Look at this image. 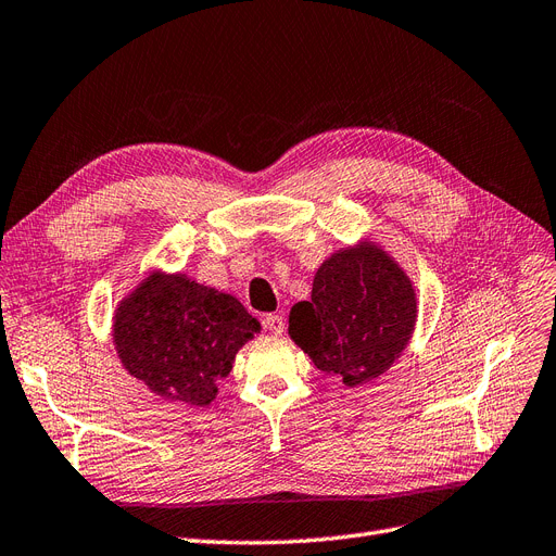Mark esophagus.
<instances>
[{
    "mask_svg": "<svg viewBox=\"0 0 556 556\" xmlns=\"http://www.w3.org/2000/svg\"><path fill=\"white\" fill-rule=\"evenodd\" d=\"M262 324H264V329L269 331V333H274V336H280V333L285 331V319H282V315H266V317L262 319Z\"/></svg>",
    "mask_w": 556,
    "mask_h": 556,
    "instance_id": "esophagus-1",
    "label": "esophagus"
}]
</instances>
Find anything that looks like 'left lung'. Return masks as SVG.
Wrapping results in <instances>:
<instances>
[{
  "label": "left lung",
  "instance_id": "8db88e82",
  "mask_svg": "<svg viewBox=\"0 0 556 556\" xmlns=\"http://www.w3.org/2000/svg\"><path fill=\"white\" fill-rule=\"evenodd\" d=\"M416 317V290L407 271L377 241L361 239L321 262L311 301L292 305L287 331L315 368L356 389L402 356Z\"/></svg>",
  "mask_w": 556,
  "mask_h": 556
}]
</instances>
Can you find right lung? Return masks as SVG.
Here are the masks:
<instances>
[{
    "label": "right lung",
    "mask_w": 556,
    "mask_h": 556,
    "mask_svg": "<svg viewBox=\"0 0 556 556\" xmlns=\"http://www.w3.org/2000/svg\"><path fill=\"white\" fill-rule=\"evenodd\" d=\"M260 321L184 271H151L117 303L112 342L124 370L163 400L206 407Z\"/></svg>",
    "instance_id": "right-lung-1"
}]
</instances>
